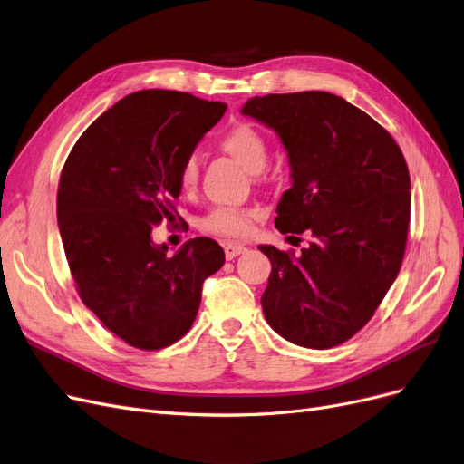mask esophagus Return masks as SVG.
I'll return each mask as SVG.
<instances>
[{
    "mask_svg": "<svg viewBox=\"0 0 464 464\" xmlns=\"http://www.w3.org/2000/svg\"><path fill=\"white\" fill-rule=\"evenodd\" d=\"M244 251H246V246H242V244H227V246H224V256H227L228 261L237 257L240 254H244Z\"/></svg>",
    "mask_w": 464,
    "mask_h": 464,
    "instance_id": "1",
    "label": "esophagus"
}]
</instances>
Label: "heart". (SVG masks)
<instances>
[{
  "mask_svg": "<svg viewBox=\"0 0 464 464\" xmlns=\"http://www.w3.org/2000/svg\"><path fill=\"white\" fill-rule=\"evenodd\" d=\"M220 149L240 162L247 172H254V174L261 172L266 164V159H269V143H266L265 135L249 123H237L232 130L224 133L220 137ZM198 178H199V160L195 154H189V157L179 166V172H178L179 188L184 191H191L195 186H198ZM256 215H257L256 210L251 208L218 207L215 210H210V213L203 218L201 228L224 237H240L249 230L251 220L256 218Z\"/></svg>",
  "mask_w": 464,
  "mask_h": 464,
  "instance_id": "obj_1",
  "label": "heart"
}]
</instances>
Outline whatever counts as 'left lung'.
<instances>
[{
    "label": "left lung",
    "instance_id": "left-lung-1",
    "mask_svg": "<svg viewBox=\"0 0 464 464\" xmlns=\"http://www.w3.org/2000/svg\"><path fill=\"white\" fill-rule=\"evenodd\" d=\"M242 114L283 141L292 188L276 207L283 234H312L302 249L259 246L269 257L261 305L283 339L339 346L366 325L395 283L411 222V176L395 139L344 98L305 91L249 98Z\"/></svg>",
    "mask_w": 464,
    "mask_h": 464
}]
</instances>
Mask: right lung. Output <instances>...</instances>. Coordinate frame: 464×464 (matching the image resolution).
I'll return each instance as SVG.
<instances>
[{
  "instance_id": "obj_1",
  "label": "right lung",
  "mask_w": 464,
  "mask_h": 464,
  "mask_svg": "<svg viewBox=\"0 0 464 464\" xmlns=\"http://www.w3.org/2000/svg\"><path fill=\"white\" fill-rule=\"evenodd\" d=\"M224 102L189 92L139 91L96 118L69 152L58 188V227L79 296L130 346L160 350L198 315L205 278L224 265L210 237L172 257L152 227L172 220L178 172Z\"/></svg>"
}]
</instances>
